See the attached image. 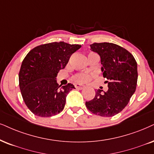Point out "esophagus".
<instances>
[{
	"label": "esophagus",
	"instance_id": "34e87169",
	"mask_svg": "<svg viewBox=\"0 0 154 154\" xmlns=\"http://www.w3.org/2000/svg\"><path fill=\"white\" fill-rule=\"evenodd\" d=\"M75 88L77 89H83L85 88V85H75Z\"/></svg>",
	"mask_w": 154,
	"mask_h": 154
}]
</instances>
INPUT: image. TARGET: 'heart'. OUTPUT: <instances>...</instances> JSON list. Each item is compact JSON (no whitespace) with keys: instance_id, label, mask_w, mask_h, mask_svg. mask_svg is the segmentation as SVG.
Returning a JSON list of instances; mask_svg holds the SVG:
<instances>
[{"instance_id":"b5f03b06","label":"heart","mask_w":154,"mask_h":154,"mask_svg":"<svg viewBox=\"0 0 154 154\" xmlns=\"http://www.w3.org/2000/svg\"><path fill=\"white\" fill-rule=\"evenodd\" d=\"M91 76L90 75H88V74H85V73L78 74V75L75 76L73 78L74 81H75L76 83H80V84L87 83L88 82L91 80Z\"/></svg>"}]
</instances>
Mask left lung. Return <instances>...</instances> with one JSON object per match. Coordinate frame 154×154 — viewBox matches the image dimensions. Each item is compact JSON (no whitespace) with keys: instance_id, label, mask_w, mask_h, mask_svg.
Listing matches in <instances>:
<instances>
[{"instance_id":"8db88e82","label":"left lung","mask_w":154,"mask_h":154,"mask_svg":"<svg viewBox=\"0 0 154 154\" xmlns=\"http://www.w3.org/2000/svg\"><path fill=\"white\" fill-rule=\"evenodd\" d=\"M90 48L100 54L103 77L108 79L109 89L104 93L97 89L94 98L85 104L93 114L110 117L122 112L135 92L137 63L131 53L116 44L95 42Z\"/></svg>"}]
</instances>
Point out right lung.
Here are the masks:
<instances>
[{
  "instance_id": "obj_1",
  "label": "right lung",
  "mask_w": 154,
  "mask_h": 154,
  "mask_svg": "<svg viewBox=\"0 0 154 154\" xmlns=\"http://www.w3.org/2000/svg\"><path fill=\"white\" fill-rule=\"evenodd\" d=\"M80 48L54 42L37 46L25 56L19 72V86L25 104L35 115L49 117L63 110L66 97L75 87L70 83L59 86L56 77Z\"/></svg>"
}]
</instances>
